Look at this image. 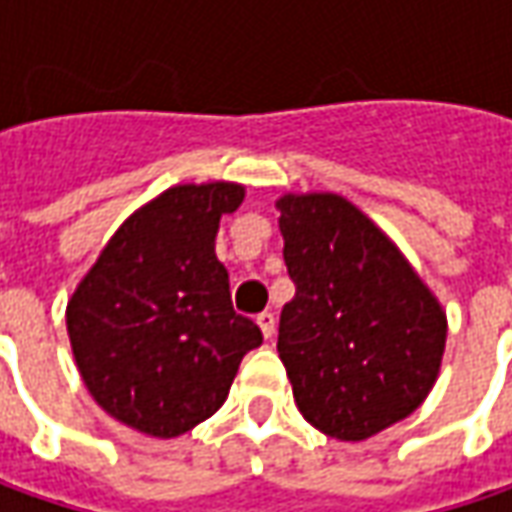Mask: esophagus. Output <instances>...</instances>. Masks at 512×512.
Segmentation results:
<instances>
[{"instance_id":"esophagus-1","label":"esophagus","mask_w":512,"mask_h":512,"mask_svg":"<svg viewBox=\"0 0 512 512\" xmlns=\"http://www.w3.org/2000/svg\"><path fill=\"white\" fill-rule=\"evenodd\" d=\"M257 326H260V332H263L266 338H272V335H275V312H269V309L260 312V315H257Z\"/></svg>"}]
</instances>
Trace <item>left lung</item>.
<instances>
[{"mask_svg":"<svg viewBox=\"0 0 512 512\" xmlns=\"http://www.w3.org/2000/svg\"><path fill=\"white\" fill-rule=\"evenodd\" d=\"M295 298L278 352L303 418L364 441L421 407L447 341V315L407 257L338 194L278 200Z\"/></svg>","mask_w":512,"mask_h":512,"instance_id":"1","label":"left lung"}]
</instances>
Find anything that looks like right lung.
<instances>
[{"label":"right lung","instance_id":"add662e5","mask_svg":"<svg viewBox=\"0 0 512 512\" xmlns=\"http://www.w3.org/2000/svg\"><path fill=\"white\" fill-rule=\"evenodd\" d=\"M237 183L174 186L131 214L68 300L79 375L108 415L177 438L220 410L237 367L263 344L237 315L214 255Z\"/></svg>","mask_w":512,"mask_h":512}]
</instances>
